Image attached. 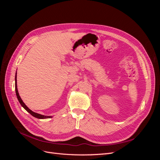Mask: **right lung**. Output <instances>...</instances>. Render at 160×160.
I'll use <instances>...</instances> for the list:
<instances>
[{
	"instance_id": "obj_1",
	"label": "right lung",
	"mask_w": 160,
	"mask_h": 160,
	"mask_svg": "<svg viewBox=\"0 0 160 160\" xmlns=\"http://www.w3.org/2000/svg\"><path fill=\"white\" fill-rule=\"evenodd\" d=\"M15 91H16V95H17V99L19 101V103H21V105H22V107L24 108V109H26V111H27L28 113H29L31 115H32L33 117H35L36 118H38V119H47V118H51L52 116H46V115H41V114H38V113H35L33 112V111H32L30 109H28V108L27 107V106L24 103V102L22 101V100L21 99L20 95H19L18 94V89H17V72H16V76H15Z\"/></svg>"
}]
</instances>
